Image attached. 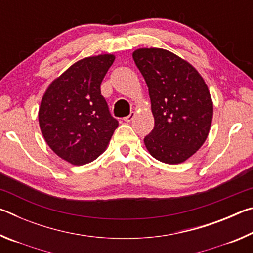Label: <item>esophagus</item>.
Segmentation results:
<instances>
[{
  "label": "esophagus",
  "mask_w": 253,
  "mask_h": 253,
  "mask_svg": "<svg viewBox=\"0 0 253 253\" xmlns=\"http://www.w3.org/2000/svg\"><path fill=\"white\" fill-rule=\"evenodd\" d=\"M135 113H134V111H131V113L129 114V115H128V116L127 117H125V118H124V121H125V122H127V123H130L131 121H132V119H134L135 118Z\"/></svg>",
  "instance_id": "1"
}]
</instances>
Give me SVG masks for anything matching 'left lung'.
Returning <instances> with one entry per match:
<instances>
[{
    "label": "left lung",
    "mask_w": 253,
    "mask_h": 253,
    "mask_svg": "<svg viewBox=\"0 0 253 253\" xmlns=\"http://www.w3.org/2000/svg\"><path fill=\"white\" fill-rule=\"evenodd\" d=\"M148 87L154 129L144 138L148 153L166 164H179L208 138L213 101L199 71L169 50L140 48L132 52Z\"/></svg>",
    "instance_id": "8db88e82"
}]
</instances>
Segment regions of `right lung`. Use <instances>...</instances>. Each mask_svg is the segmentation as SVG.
<instances>
[{
    "label": "right lung",
    "mask_w": 253,
    "mask_h": 253,
    "mask_svg": "<svg viewBox=\"0 0 253 253\" xmlns=\"http://www.w3.org/2000/svg\"><path fill=\"white\" fill-rule=\"evenodd\" d=\"M115 61L110 53L81 59L46 88L39 125L49 147L72 165H84L105 152L118 126L100 84Z\"/></svg>",
    "instance_id": "add662e5"
}]
</instances>
